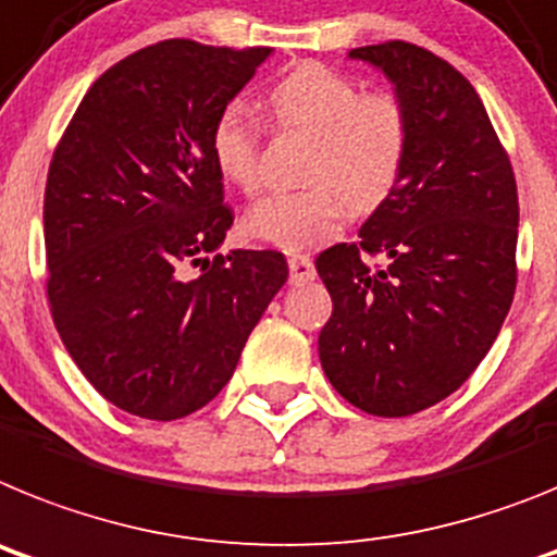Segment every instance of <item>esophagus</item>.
Returning <instances> with one entry per match:
<instances>
[{"mask_svg":"<svg viewBox=\"0 0 557 557\" xmlns=\"http://www.w3.org/2000/svg\"><path fill=\"white\" fill-rule=\"evenodd\" d=\"M288 272H292V283L302 285L311 283L317 277V269H313V260L308 255H292L288 258Z\"/></svg>","mask_w":557,"mask_h":557,"instance_id":"34e87169","label":"esophagus"}]
</instances>
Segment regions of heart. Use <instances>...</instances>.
Instances as JSON below:
<instances>
[{"instance_id":"obj_1","label":"heart","mask_w":557,"mask_h":557,"mask_svg":"<svg viewBox=\"0 0 557 557\" xmlns=\"http://www.w3.org/2000/svg\"><path fill=\"white\" fill-rule=\"evenodd\" d=\"M274 123L317 137L306 190L272 193L249 207L251 238L280 249H308L336 238L345 212H372L393 196L409 151L406 109L389 91H361L345 72L306 64L265 95ZM260 123L240 103L219 111L210 153L221 176L244 193L260 185Z\"/></svg>"}]
</instances>
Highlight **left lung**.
<instances>
[{
  "instance_id": "8db88e82",
  "label": "left lung",
  "mask_w": 557,
  "mask_h": 557,
  "mask_svg": "<svg viewBox=\"0 0 557 557\" xmlns=\"http://www.w3.org/2000/svg\"><path fill=\"white\" fill-rule=\"evenodd\" d=\"M350 58L395 84L409 151L359 244L317 258L333 299L319 359L361 412L406 418L457 393L499 336L516 294L519 193L462 72L409 41L359 47Z\"/></svg>"
}]
</instances>
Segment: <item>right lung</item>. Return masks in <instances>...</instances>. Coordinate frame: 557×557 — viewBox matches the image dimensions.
<instances>
[{"label": "right lung", "mask_w": 557, "mask_h": 557, "mask_svg": "<svg viewBox=\"0 0 557 557\" xmlns=\"http://www.w3.org/2000/svg\"><path fill=\"white\" fill-rule=\"evenodd\" d=\"M269 55L190 38L137 50L91 84L52 153V322L86 381L128 414L178 420L210 404L288 280L274 249L205 258L235 219L210 128Z\"/></svg>", "instance_id": "right-lung-1"}]
</instances>
